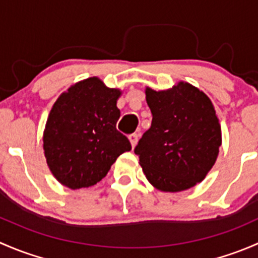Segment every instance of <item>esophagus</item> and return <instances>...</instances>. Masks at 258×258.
Here are the masks:
<instances>
[{
	"mask_svg": "<svg viewBox=\"0 0 258 258\" xmlns=\"http://www.w3.org/2000/svg\"><path fill=\"white\" fill-rule=\"evenodd\" d=\"M128 140H130V142H131L132 147H135V146H136V144H137V141H139V135H137V134L130 135Z\"/></svg>",
	"mask_w": 258,
	"mask_h": 258,
	"instance_id": "obj_1",
	"label": "esophagus"
}]
</instances>
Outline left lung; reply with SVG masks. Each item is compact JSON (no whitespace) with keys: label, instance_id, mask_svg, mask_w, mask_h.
Returning <instances> with one entry per match:
<instances>
[{"label":"left lung","instance_id":"left-lung-1","mask_svg":"<svg viewBox=\"0 0 258 258\" xmlns=\"http://www.w3.org/2000/svg\"><path fill=\"white\" fill-rule=\"evenodd\" d=\"M152 123L135 147L146 178L163 192L188 189L217 160L221 126L202 91L179 82L166 91L146 88Z\"/></svg>","mask_w":258,"mask_h":258}]
</instances>
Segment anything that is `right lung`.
I'll list each match as a JSON object with an SVG mask.
<instances>
[{"label":"right lung","instance_id":"right-lung-1","mask_svg":"<svg viewBox=\"0 0 258 258\" xmlns=\"http://www.w3.org/2000/svg\"><path fill=\"white\" fill-rule=\"evenodd\" d=\"M119 96V90L90 77L57 98L43 131V150L59 183L72 189L93 186L119 155L131 150L128 139L116 128Z\"/></svg>","mask_w":258,"mask_h":258}]
</instances>
